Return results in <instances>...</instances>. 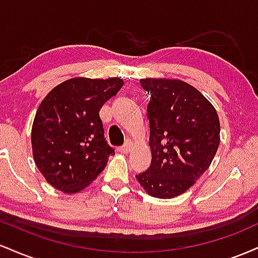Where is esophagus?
<instances>
[{"label":"esophagus","instance_id":"obj_1","mask_svg":"<svg viewBox=\"0 0 258 258\" xmlns=\"http://www.w3.org/2000/svg\"><path fill=\"white\" fill-rule=\"evenodd\" d=\"M131 149H132V144L127 142L125 146L119 148V152H120V153H123V154H127V153L131 152Z\"/></svg>","mask_w":258,"mask_h":258}]
</instances>
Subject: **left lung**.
<instances>
[{"mask_svg": "<svg viewBox=\"0 0 258 258\" xmlns=\"http://www.w3.org/2000/svg\"><path fill=\"white\" fill-rule=\"evenodd\" d=\"M150 93L148 119L152 164L136 176L148 194L172 199L210 167L220 146V119L203 93L176 79H141Z\"/></svg>", "mask_w": 258, "mask_h": 258, "instance_id": "left-lung-1", "label": "left lung"}]
</instances>
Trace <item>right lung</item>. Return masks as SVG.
<instances>
[{
    "instance_id": "add662e5",
    "label": "right lung",
    "mask_w": 258,
    "mask_h": 258,
    "mask_svg": "<svg viewBox=\"0 0 258 258\" xmlns=\"http://www.w3.org/2000/svg\"><path fill=\"white\" fill-rule=\"evenodd\" d=\"M120 78H74L55 86L35 115L31 146L44 179L67 194L90 185L114 149L104 138L99 110L119 92Z\"/></svg>"
}]
</instances>
